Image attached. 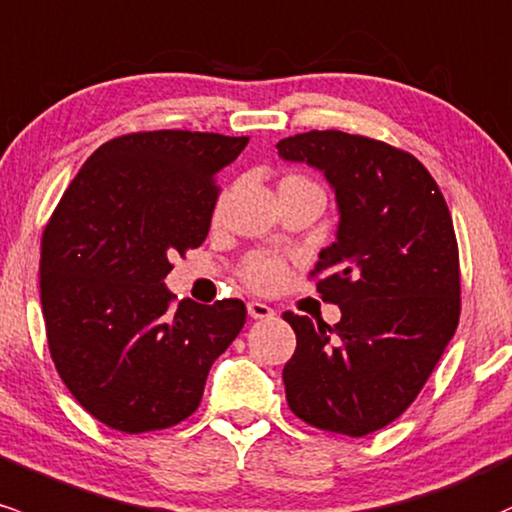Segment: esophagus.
Instances as JSON below:
<instances>
[{"label":"esophagus","instance_id":"34e87169","mask_svg":"<svg viewBox=\"0 0 512 512\" xmlns=\"http://www.w3.org/2000/svg\"><path fill=\"white\" fill-rule=\"evenodd\" d=\"M247 313H250V318H255V320H265V318L274 316L272 306H267V303H262V301L247 303Z\"/></svg>","mask_w":512,"mask_h":512}]
</instances>
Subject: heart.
Masks as SVG:
<instances>
[{
  "label": "heart",
  "mask_w": 512,
  "mask_h": 512,
  "mask_svg": "<svg viewBox=\"0 0 512 512\" xmlns=\"http://www.w3.org/2000/svg\"><path fill=\"white\" fill-rule=\"evenodd\" d=\"M289 184H311L308 179L299 177V174H291L284 177L279 187H289ZM286 277L284 262L277 255H269V252H255L245 260L243 267V279L252 289L257 291H274L277 286H282Z\"/></svg>",
  "instance_id": "obj_1"
}]
</instances>
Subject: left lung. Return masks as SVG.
<instances>
[{"mask_svg":"<svg viewBox=\"0 0 512 512\" xmlns=\"http://www.w3.org/2000/svg\"><path fill=\"white\" fill-rule=\"evenodd\" d=\"M277 150L323 174L340 213L313 274L342 316L328 325L284 313L296 333L286 401L313 428L369 435L411 406L457 330L452 216L430 172L381 140L311 131Z\"/></svg>","mask_w":512,"mask_h":512,"instance_id":"1","label":"left lung"}]
</instances>
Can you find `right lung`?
<instances>
[{
  "instance_id": "1",
  "label": "right lung",
  "mask_w": 512,
  "mask_h": 512,
  "mask_svg": "<svg viewBox=\"0 0 512 512\" xmlns=\"http://www.w3.org/2000/svg\"><path fill=\"white\" fill-rule=\"evenodd\" d=\"M247 145L218 133H131L94 150L43 230L41 306L55 369L99 423L177 425L245 325L238 299L170 308V257L211 228L216 174Z\"/></svg>"
}]
</instances>
